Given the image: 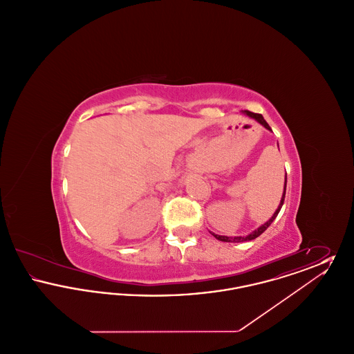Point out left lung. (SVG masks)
I'll return each mask as SVG.
<instances>
[{
    "instance_id": "1",
    "label": "left lung",
    "mask_w": 354,
    "mask_h": 354,
    "mask_svg": "<svg viewBox=\"0 0 354 354\" xmlns=\"http://www.w3.org/2000/svg\"><path fill=\"white\" fill-rule=\"evenodd\" d=\"M244 114H247L248 117H251V118L256 119L261 126H264L267 130H270V124L266 122V119L263 118V115L261 114H256V113H251V111H248V110H245L244 111ZM286 183H284V192H283V198H281V202L279 204V207H277V209H276V212L273 214V216L270 218L267 223H264L263 225H260L257 230H254L253 232H251L250 235L247 236H235V237H232V236H221L216 235V234H214V232H211L212 235L215 236L218 240L220 241H225V243H241V241H248V240H253V239H256V237H259V236L261 235L268 227H270V224H272V221L276 219V216L279 215V212H280V209H281V207H283V204H284V199H286Z\"/></svg>"
}]
</instances>
